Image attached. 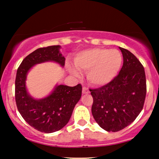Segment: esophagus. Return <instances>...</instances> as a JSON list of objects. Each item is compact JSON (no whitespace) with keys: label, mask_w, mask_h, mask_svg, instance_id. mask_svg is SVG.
Segmentation results:
<instances>
[{"label":"esophagus","mask_w":159,"mask_h":159,"mask_svg":"<svg viewBox=\"0 0 159 159\" xmlns=\"http://www.w3.org/2000/svg\"><path fill=\"white\" fill-rule=\"evenodd\" d=\"M89 93H90V91H89L88 88H85V87H83V88H82V93H83V94H88Z\"/></svg>","instance_id":"1"}]
</instances>
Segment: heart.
<instances>
[{"label": "heart", "instance_id": "heart-1", "mask_svg": "<svg viewBox=\"0 0 159 159\" xmlns=\"http://www.w3.org/2000/svg\"><path fill=\"white\" fill-rule=\"evenodd\" d=\"M75 66H69L73 76L80 75V71H87L88 81L93 86L101 87L110 83L118 75L122 64V56L116 49L101 48L80 51L74 59Z\"/></svg>", "mask_w": 159, "mask_h": 159}]
</instances>
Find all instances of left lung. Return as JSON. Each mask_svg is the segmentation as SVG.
Masks as SVG:
<instances>
[{
	"label": "left lung",
	"instance_id": "left-lung-1",
	"mask_svg": "<svg viewBox=\"0 0 159 159\" xmlns=\"http://www.w3.org/2000/svg\"><path fill=\"white\" fill-rule=\"evenodd\" d=\"M119 48L124 59L119 75L110 83L90 90L93 116L107 132H118L133 122L143 109L146 95L143 65L131 52Z\"/></svg>",
	"mask_w": 159,
	"mask_h": 159
}]
</instances>
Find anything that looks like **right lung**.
<instances>
[{"mask_svg": "<svg viewBox=\"0 0 159 159\" xmlns=\"http://www.w3.org/2000/svg\"><path fill=\"white\" fill-rule=\"evenodd\" d=\"M60 45L40 48L29 54L17 69L15 81V99L19 112L29 125L38 131L52 133L62 129L72 114L82 95V85L56 84L46 97L36 99L28 93L26 80L34 66L53 61L64 66L65 58Z\"/></svg>", "mask_w": 159, "mask_h": 159, "instance_id": "add662e5", "label": "right lung"}]
</instances>
